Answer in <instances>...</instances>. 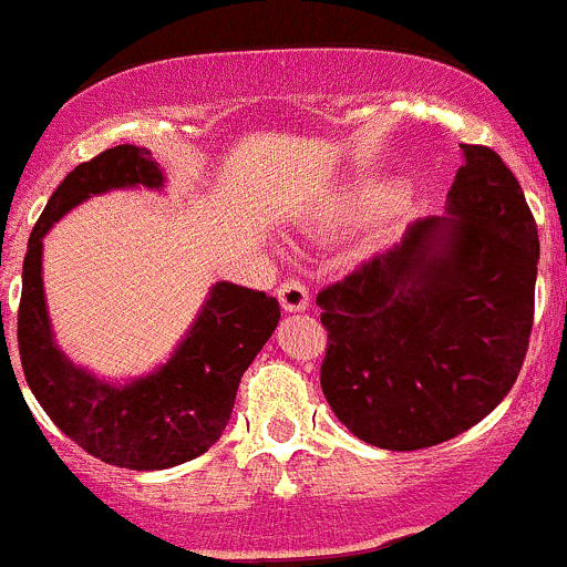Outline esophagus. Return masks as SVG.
<instances>
[{"label":"esophagus","mask_w":567,"mask_h":567,"mask_svg":"<svg viewBox=\"0 0 567 567\" xmlns=\"http://www.w3.org/2000/svg\"><path fill=\"white\" fill-rule=\"evenodd\" d=\"M278 300H281L284 311H306L311 297H308V289L300 281H284L278 286Z\"/></svg>","instance_id":"obj_1"}]
</instances>
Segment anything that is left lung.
<instances>
[{
  "label": "left lung",
  "instance_id": "8db88e82",
  "mask_svg": "<svg viewBox=\"0 0 567 567\" xmlns=\"http://www.w3.org/2000/svg\"><path fill=\"white\" fill-rule=\"evenodd\" d=\"M446 215L319 291L324 400L355 439L391 452L466 433L513 389L535 313L540 243L518 178L461 145Z\"/></svg>",
  "mask_w": 567,
  "mask_h": 567
}]
</instances>
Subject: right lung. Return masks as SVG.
Instances as JSON below:
<instances>
[{
	"label": "right lung",
	"instance_id": "1",
	"mask_svg": "<svg viewBox=\"0 0 567 567\" xmlns=\"http://www.w3.org/2000/svg\"><path fill=\"white\" fill-rule=\"evenodd\" d=\"M137 187L162 193L165 171L148 148L115 145L54 189L27 243L19 355L30 391L71 441L110 466L156 472L204 455L220 439L239 380L278 328L281 306L265 291L217 281L173 355L151 372L121 383L71 361L54 341L43 295V237L93 195Z\"/></svg>",
	"mask_w": 567,
	"mask_h": 567
}]
</instances>
